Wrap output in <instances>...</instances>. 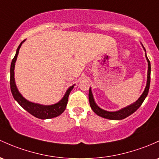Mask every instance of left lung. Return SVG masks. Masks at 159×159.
I'll return each instance as SVG.
<instances>
[{
  "instance_id": "obj_1",
  "label": "left lung",
  "mask_w": 159,
  "mask_h": 159,
  "mask_svg": "<svg viewBox=\"0 0 159 159\" xmlns=\"http://www.w3.org/2000/svg\"><path fill=\"white\" fill-rule=\"evenodd\" d=\"M142 44V43H141ZM143 48L144 51L146 52V49L143 47V45L142 44ZM146 58L148 62V71H147V81H146V88H145L144 91L143 92L142 95L139 97V99H137L136 102H134V103L130 104L128 106L125 108H122L120 110L115 111H109L104 110V109H101L100 107H99L97 106V104L96 103L95 100H94L93 95L92 93L91 88H90L89 90V102H90V106L91 107L92 110H93L97 116L102 117V118H106V119H110V120H121L124 118H127L129 116H130L131 114H133L134 111H136L137 109H139V106L142 105V103L143 102L144 99H146V97H147L148 93H149V85H150V73H151V65L150 62H149V59H148L147 56H146Z\"/></svg>"
}]
</instances>
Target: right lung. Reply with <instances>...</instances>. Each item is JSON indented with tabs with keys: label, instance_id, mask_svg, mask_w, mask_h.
Segmentation results:
<instances>
[{
	"label": "right lung",
	"instance_id": "add662e5",
	"mask_svg": "<svg viewBox=\"0 0 159 159\" xmlns=\"http://www.w3.org/2000/svg\"><path fill=\"white\" fill-rule=\"evenodd\" d=\"M25 41V40H24L19 45L16 52L14 58L12 60L11 66H10V90H11V93L13 94V98L15 99V100L25 110L30 113L31 115H32L33 116L40 118V119H49V118H53L60 116L65 111L66 106H67L68 98H69V93H70L71 90L74 88L75 84H73L72 86L69 88V89L66 90L65 95L63 96V97L58 102L55 104H52V105H41V104L34 103V102L29 101L25 97H22V94L18 90V88H17L16 85L14 78L15 63L16 62L20 49L21 46H22V43H24Z\"/></svg>",
	"mask_w": 159,
	"mask_h": 159
}]
</instances>
